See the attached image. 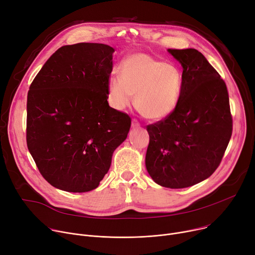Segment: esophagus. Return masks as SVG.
Here are the masks:
<instances>
[{"label": "esophagus", "mask_w": 255, "mask_h": 255, "mask_svg": "<svg viewBox=\"0 0 255 255\" xmlns=\"http://www.w3.org/2000/svg\"><path fill=\"white\" fill-rule=\"evenodd\" d=\"M131 126H132V128H138V127L140 126V124H139V122L136 120V119H133Z\"/></svg>", "instance_id": "1"}]
</instances>
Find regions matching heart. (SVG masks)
<instances>
[{"mask_svg":"<svg viewBox=\"0 0 255 255\" xmlns=\"http://www.w3.org/2000/svg\"><path fill=\"white\" fill-rule=\"evenodd\" d=\"M182 83V72L176 65L135 53L123 60L120 77H110L108 88L116 109L129 106L135 95L134 104L139 114L148 120L160 121L178 106Z\"/></svg>","mask_w":255,"mask_h":255,"instance_id":"1","label":"heart"}]
</instances>
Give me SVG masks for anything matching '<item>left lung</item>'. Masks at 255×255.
Wrapping results in <instances>:
<instances>
[{
    "label": "left lung",
    "mask_w": 255,
    "mask_h": 255,
    "mask_svg": "<svg viewBox=\"0 0 255 255\" xmlns=\"http://www.w3.org/2000/svg\"><path fill=\"white\" fill-rule=\"evenodd\" d=\"M182 66L175 111L148 125L145 167L156 183L183 189L208 178L232 136L233 120L225 81L198 50L168 49Z\"/></svg>",
    "instance_id": "1"
}]
</instances>
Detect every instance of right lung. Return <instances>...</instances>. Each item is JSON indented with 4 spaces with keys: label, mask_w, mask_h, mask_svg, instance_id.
Returning a JSON list of instances; mask_svg holds the SVG:
<instances>
[{
    "label": "right lung",
    "mask_w": 255,
    "mask_h": 255,
    "mask_svg": "<svg viewBox=\"0 0 255 255\" xmlns=\"http://www.w3.org/2000/svg\"><path fill=\"white\" fill-rule=\"evenodd\" d=\"M114 52L98 43L62 46L30 84L26 143L40 173L56 189H96L127 137L130 117L108 103Z\"/></svg>",
    "instance_id": "1"
}]
</instances>
